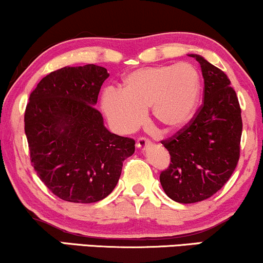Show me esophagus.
<instances>
[{
  "instance_id": "1",
  "label": "esophagus",
  "mask_w": 263,
  "mask_h": 263,
  "mask_svg": "<svg viewBox=\"0 0 263 263\" xmlns=\"http://www.w3.org/2000/svg\"><path fill=\"white\" fill-rule=\"evenodd\" d=\"M137 148L138 149H141V151H145V149H148V148L151 147L152 145V142L151 141H148V140H145V138H143V137H141V138H138V141H137Z\"/></svg>"
}]
</instances>
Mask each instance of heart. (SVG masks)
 <instances>
[{
    "label": "heart",
    "instance_id": "b5f03b06",
    "mask_svg": "<svg viewBox=\"0 0 263 263\" xmlns=\"http://www.w3.org/2000/svg\"><path fill=\"white\" fill-rule=\"evenodd\" d=\"M201 91L200 73L189 63L148 66L126 74L122 91L107 89L101 107L110 123L123 134L140 127L148 107L158 126L176 132L192 121Z\"/></svg>",
    "mask_w": 263,
    "mask_h": 263
}]
</instances>
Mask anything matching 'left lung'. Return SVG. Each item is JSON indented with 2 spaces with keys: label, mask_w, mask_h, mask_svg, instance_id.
<instances>
[{
  "label": "left lung",
  "mask_w": 263,
  "mask_h": 263,
  "mask_svg": "<svg viewBox=\"0 0 263 263\" xmlns=\"http://www.w3.org/2000/svg\"><path fill=\"white\" fill-rule=\"evenodd\" d=\"M203 104L192 121L162 143L170 153L169 167L160 174L167 197L179 203L207 200L229 180L240 157L241 109L227 74L201 55Z\"/></svg>",
  "instance_id": "left-lung-1"
}]
</instances>
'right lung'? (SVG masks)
Wrapping results in <instances>:
<instances>
[{
	"instance_id": "1",
	"label": "right lung",
	"mask_w": 263,
	"mask_h": 263,
	"mask_svg": "<svg viewBox=\"0 0 263 263\" xmlns=\"http://www.w3.org/2000/svg\"><path fill=\"white\" fill-rule=\"evenodd\" d=\"M106 68L63 67L44 77L31 91L24 131L31 165L47 189L63 201L93 203L111 194L122 162L135 141L104 126L94 107Z\"/></svg>"
}]
</instances>
